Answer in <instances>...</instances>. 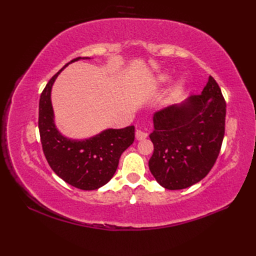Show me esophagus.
Returning a JSON list of instances; mask_svg holds the SVG:
<instances>
[{"mask_svg": "<svg viewBox=\"0 0 256 256\" xmlns=\"http://www.w3.org/2000/svg\"><path fill=\"white\" fill-rule=\"evenodd\" d=\"M136 140H138V141L144 140V138H147V134L145 132V131H143V130L138 129L136 131Z\"/></svg>", "mask_w": 256, "mask_h": 256, "instance_id": "1", "label": "esophagus"}]
</instances>
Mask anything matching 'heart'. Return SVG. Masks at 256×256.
Here are the masks:
<instances>
[{
    "instance_id": "obj_1",
    "label": "heart",
    "mask_w": 256,
    "mask_h": 256,
    "mask_svg": "<svg viewBox=\"0 0 256 256\" xmlns=\"http://www.w3.org/2000/svg\"><path fill=\"white\" fill-rule=\"evenodd\" d=\"M168 78H170V76L166 74H159V76H157V82H158V83H164V82H166V81L168 80ZM182 86H184V80L182 79V80H180V81H177L176 84L174 85L173 90H172L173 94H177V92L182 88Z\"/></svg>"
}]
</instances>
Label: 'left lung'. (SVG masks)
<instances>
[{
	"mask_svg": "<svg viewBox=\"0 0 256 256\" xmlns=\"http://www.w3.org/2000/svg\"><path fill=\"white\" fill-rule=\"evenodd\" d=\"M226 104L210 76L200 95L190 96L154 114L148 161L162 187L180 190L202 180L219 156L226 130Z\"/></svg>",
	"mask_w": 256,
	"mask_h": 256,
	"instance_id": "8db88e82",
	"label": "left lung"
}]
</instances>
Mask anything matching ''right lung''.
<instances>
[{
    "mask_svg": "<svg viewBox=\"0 0 256 256\" xmlns=\"http://www.w3.org/2000/svg\"><path fill=\"white\" fill-rule=\"evenodd\" d=\"M90 58H76L54 74L40 99V128L42 150L49 166L58 177L81 190H96L109 182L116 172L122 154L134 141V126L106 129L85 140L64 136L54 124L51 102L52 85L70 63Z\"/></svg>",
    "mask_w": 256,
    "mask_h": 256,
    "instance_id": "1",
    "label": "right lung"
}]
</instances>
